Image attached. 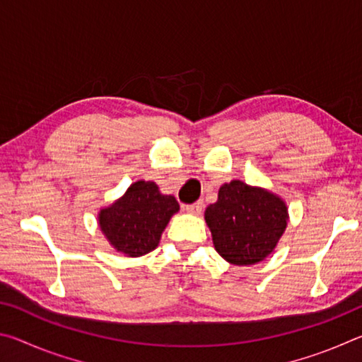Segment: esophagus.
Segmentation results:
<instances>
[{"mask_svg": "<svg viewBox=\"0 0 362 362\" xmlns=\"http://www.w3.org/2000/svg\"><path fill=\"white\" fill-rule=\"evenodd\" d=\"M203 207H204L203 201H196V203L188 204V206L183 207V209H185V211L189 212V214H194V216H198V214L203 212Z\"/></svg>", "mask_w": 362, "mask_h": 362, "instance_id": "obj_1", "label": "esophagus"}]
</instances>
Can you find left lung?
<instances>
[{
	"label": "left lung",
	"mask_w": 362,
	"mask_h": 362,
	"mask_svg": "<svg viewBox=\"0 0 362 362\" xmlns=\"http://www.w3.org/2000/svg\"><path fill=\"white\" fill-rule=\"evenodd\" d=\"M217 252L233 265H254L272 252L287 225V207L265 189L233 180L206 209Z\"/></svg>",
	"instance_id": "1"
}]
</instances>
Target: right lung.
<instances>
[{"label":"right lung","instance_id":"add662e5","mask_svg":"<svg viewBox=\"0 0 362 362\" xmlns=\"http://www.w3.org/2000/svg\"><path fill=\"white\" fill-rule=\"evenodd\" d=\"M177 211L179 203L174 196L159 193L155 182L139 180L121 199L100 211L99 223L115 249L139 257L158 246L161 233Z\"/></svg>","mask_w":362,"mask_h":362}]
</instances>
